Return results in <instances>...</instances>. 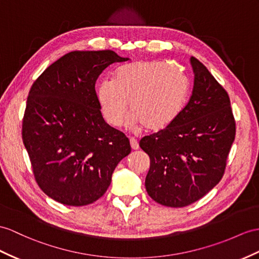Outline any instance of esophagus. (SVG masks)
Returning a JSON list of instances; mask_svg holds the SVG:
<instances>
[{
	"label": "esophagus",
	"instance_id": "34e87169",
	"mask_svg": "<svg viewBox=\"0 0 259 259\" xmlns=\"http://www.w3.org/2000/svg\"><path fill=\"white\" fill-rule=\"evenodd\" d=\"M130 144H131L132 149H134V150L138 149V147H140V146H138V143H137V141L135 140V138H131Z\"/></svg>",
	"mask_w": 259,
	"mask_h": 259
}]
</instances>
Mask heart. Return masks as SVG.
<instances>
[{
	"instance_id": "b5f03b06",
	"label": "heart",
	"mask_w": 259,
	"mask_h": 259,
	"mask_svg": "<svg viewBox=\"0 0 259 259\" xmlns=\"http://www.w3.org/2000/svg\"><path fill=\"white\" fill-rule=\"evenodd\" d=\"M188 81L177 67L158 60H140L121 67L114 81L103 80L97 100L104 119L121 126L131 112L130 127L159 132L171 124L184 108Z\"/></svg>"
}]
</instances>
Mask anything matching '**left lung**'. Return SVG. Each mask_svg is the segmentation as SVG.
I'll list each match as a JSON object with an SVG mask.
<instances>
[{"label":"left lung","mask_w":259,"mask_h":259,"mask_svg":"<svg viewBox=\"0 0 259 259\" xmlns=\"http://www.w3.org/2000/svg\"><path fill=\"white\" fill-rule=\"evenodd\" d=\"M190 65L194 83L188 104L166 128L140 142L150 158L147 193L171 207L195 202L219 184L235 138L228 92L197 58Z\"/></svg>","instance_id":"8db88e82"}]
</instances>
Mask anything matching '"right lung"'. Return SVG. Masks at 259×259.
Returning a JSON list of instances; mask_svg holds the SVG:
<instances>
[{
  "instance_id": "add662e5",
  "label": "right lung",
  "mask_w": 259,
  "mask_h": 259,
  "mask_svg": "<svg viewBox=\"0 0 259 259\" xmlns=\"http://www.w3.org/2000/svg\"><path fill=\"white\" fill-rule=\"evenodd\" d=\"M112 50L71 52L50 65L30 88L23 143L37 184L66 205L91 204L131 153L128 138L106 124L96 81L104 69L127 61Z\"/></svg>"
}]
</instances>
